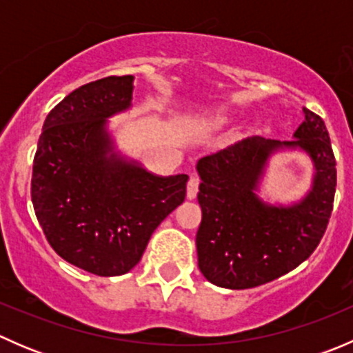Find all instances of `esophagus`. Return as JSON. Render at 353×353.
Listing matches in <instances>:
<instances>
[{
	"instance_id": "1",
	"label": "esophagus",
	"mask_w": 353,
	"mask_h": 353,
	"mask_svg": "<svg viewBox=\"0 0 353 353\" xmlns=\"http://www.w3.org/2000/svg\"><path fill=\"white\" fill-rule=\"evenodd\" d=\"M198 186H199V179H198L196 176H191L190 181H188V190H186L188 199H194V198H196Z\"/></svg>"
}]
</instances>
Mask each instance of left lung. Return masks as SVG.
<instances>
[{
	"label": "left lung",
	"instance_id": "1",
	"mask_svg": "<svg viewBox=\"0 0 353 353\" xmlns=\"http://www.w3.org/2000/svg\"><path fill=\"white\" fill-rule=\"evenodd\" d=\"M304 116L295 140L245 138L198 160L203 215L198 266L213 285L243 290L272 282L305 261L325 236L336 190V160L325 121L309 109ZM285 148L310 155L313 186L301 202L270 205L255 190L269 155Z\"/></svg>",
	"mask_w": 353,
	"mask_h": 353
}]
</instances>
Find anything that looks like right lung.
<instances>
[{
    "label": "right lung",
    "mask_w": 353,
    "mask_h": 353,
    "mask_svg": "<svg viewBox=\"0 0 353 353\" xmlns=\"http://www.w3.org/2000/svg\"><path fill=\"white\" fill-rule=\"evenodd\" d=\"M134 77H108L66 95L42 126L32 205L51 248L99 276L138 265L152 234L186 198V174L155 176L114 150L108 117L131 108Z\"/></svg>",
    "instance_id": "1"
}]
</instances>
